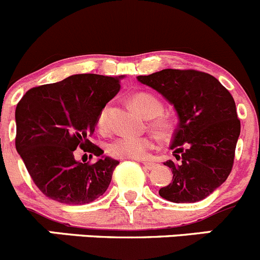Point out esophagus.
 <instances>
[{"label":"esophagus","instance_id":"1","mask_svg":"<svg viewBox=\"0 0 260 260\" xmlns=\"http://www.w3.org/2000/svg\"><path fill=\"white\" fill-rule=\"evenodd\" d=\"M141 163H143V166L145 167L146 169H153V168H155V166H156L155 163H151V161H145V160H143V161H141Z\"/></svg>","mask_w":260,"mask_h":260}]
</instances>
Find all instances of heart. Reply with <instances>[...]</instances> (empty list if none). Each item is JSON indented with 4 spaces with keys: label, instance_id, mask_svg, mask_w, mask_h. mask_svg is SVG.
<instances>
[{
    "label": "heart",
    "instance_id": "obj_1",
    "mask_svg": "<svg viewBox=\"0 0 260 260\" xmlns=\"http://www.w3.org/2000/svg\"><path fill=\"white\" fill-rule=\"evenodd\" d=\"M134 106L145 117L151 119V127L160 138H167L173 131V122L169 117L161 115V102L155 96L145 92L135 93L131 97ZM110 107L105 106L97 116V129L101 133L109 130ZM153 148V139L150 136L121 135L107 143L106 151L112 158L117 159H141Z\"/></svg>",
    "mask_w": 260,
    "mask_h": 260
}]
</instances>
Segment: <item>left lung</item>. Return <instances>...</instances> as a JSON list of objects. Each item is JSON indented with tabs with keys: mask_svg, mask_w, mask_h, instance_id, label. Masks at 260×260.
Returning a JSON list of instances; mask_svg holds the SVG:
<instances>
[{
	"mask_svg": "<svg viewBox=\"0 0 260 260\" xmlns=\"http://www.w3.org/2000/svg\"><path fill=\"white\" fill-rule=\"evenodd\" d=\"M138 81L159 92L178 115L169 148L179 161L164 163L173 179L159 194L176 204L206 199L233 168L240 135L233 96L214 76L193 69H163Z\"/></svg>",
	"mask_w": 260,
	"mask_h": 260,
	"instance_id": "1",
	"label": "left lung"
}]
</instances>
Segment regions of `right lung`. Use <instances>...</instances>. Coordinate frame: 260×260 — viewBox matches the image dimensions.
Here are the masks:
<instances>
[{
	"label": "right lung",
	"instance_id": "obj_1",
	"mask_svg": "<svg viewBox=\"0 0 260 260\" xmlns=\"http://www.w3.org/2000/svg\"><path fill=\"white\" fill-rule=\"evenodd\" d=\"M120 77L74 74L34 87L16 106V150L38 188L66 205H84L106 192L119 161L88 140L100 111L120 91ZM81 147L99 158L75 160Z\"/></svg>",
	"mask_w": 260,
	"mask_h": 260
}]
</instances>
